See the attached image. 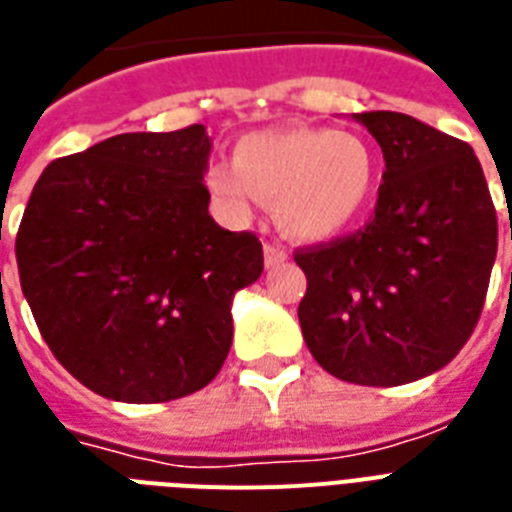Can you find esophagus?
Listing matches in <instances>:
<instances>
[{
	"mask_svg": "<svg viewBox=\"0 0 512 512\" xmlns=\"http://www.w3.org/2000/svg\"><path fill=\"white\" fill-rule=\"evenodd\" d=\"M282 261H288V253L282 251L277 243H264V264H267V269L277 267Z\"/></svg>",
	"mask_w": 512,
	"mask_h": 512,
	"instance_id": "1",
	"label": "esophagus"
}]
</instances>
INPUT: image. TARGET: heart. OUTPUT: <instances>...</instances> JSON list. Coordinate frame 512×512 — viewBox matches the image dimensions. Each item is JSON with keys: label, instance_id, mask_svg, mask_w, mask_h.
Returning <instances> with one entry per match:
<instances>
[{"label": "heart", "instance_id": "obj_1", "mask_svg": "<svg viewBox=\"0 0 512 512\" xmlns=\"http://www.w3.org/2000/svg\"><path fill=\"white\" fill-rule=\"evenodd\" d=\"M375 185V147L359 134L317 126L245 134L232 150V169L208 171V190L224 214L245 222L261 200L298 243L343 235L367 211Z\"/></svg>", "mask_w": 512, "mask_h": 512}]
</instances>
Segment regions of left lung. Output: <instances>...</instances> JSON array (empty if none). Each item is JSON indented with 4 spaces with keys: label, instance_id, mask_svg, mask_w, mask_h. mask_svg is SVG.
<instances>
[{
    "label": "left lung",
    "instance_id": "obj_1",
    "mask_svg": "<svg viewBox=\"0 0 512 512\" xmlns=\"http://www.w3.org/2000/svg\"><path fill=\"white\" fill-rule=\"evenodd\" d=\"M354 121L383 150L375 216L357 235L296 251L298 322L312 357L357 386H402L457 357L484 306L497 214L473 147L418 118Z\"/></svg>",
    "mask_w": 512,
    "mask_h": 512
}]
</instances>
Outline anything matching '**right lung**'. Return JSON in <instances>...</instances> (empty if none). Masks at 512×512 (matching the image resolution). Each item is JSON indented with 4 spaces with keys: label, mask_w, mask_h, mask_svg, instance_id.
<instances>
[{
    "label": "right lung",
    "mask_w": 512,
    "mask_h": 512,
    "mask_svg": "<svg viewBox=\"0 0 512 512\" xmlns=\"http://www.w3.org/2000/svg\"><path fill=\"white\" fill-rule=\"evenodd\" d=\"M206 126L118 134L42 171L20 222V288L57 362L129 404L200 391L232 346V298L261 277L251 232L208 214Z\"/></svg>",
    "instance_id": "right-lung-1"
}]
</instances>
